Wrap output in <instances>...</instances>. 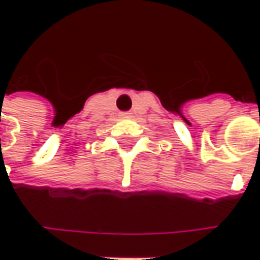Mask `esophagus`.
I'll use <instances>...</instances> for the list:
<instances>
[{
  "instance_id": "1",
  "label": "esophagus",
  "mask_w": 260,
  "mask_h": 260,
  "mask_svg": "<svg viewBox=\"0 0 260 260\" xmlns=\"http://www.w3.org/2000/svg\"><path fill=\"white\" fill-rule=\"evenodd\" d=\"M121 115H122V117H128V115H129V113H122Z\"/></svg>"
}]
</instances>
